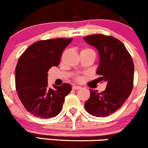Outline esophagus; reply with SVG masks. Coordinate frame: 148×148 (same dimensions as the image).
<instances>
[{"label":"esophagus","instance_id":"obj_1","mask_svg":"<svg viewBox=\"0 0 148 148\" xmlns=\"http://www.w3.org/2000/svg\"><path fill=\"white\" fill-rule=\"evenodd\" d=\"M72 88H73V89L74 90H78L81 88V86H73Z\"/></svg>","mask_w":148,"mask_h":148}]
</instances>
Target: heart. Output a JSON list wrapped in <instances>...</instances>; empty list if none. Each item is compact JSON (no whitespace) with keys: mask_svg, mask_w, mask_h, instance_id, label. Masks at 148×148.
Returning a JSON list of instances; mask_svg holds the SVG:
<instances>
[{"mask_svg":"<svg viewBox=\"0 0 148 148\" xmlns=\"http://www.w3.org/2000/svg\"><path fill=\"white\" fill-rule=\"evenodd\" d=\"M93 51V50H92V49H89V48H85V49H83L82 51ZM81 80H82V77L78 76V77H77V78H76V81H81Z\"/></svg>","mask_w":148,"mask_h":148,"instance_id":"obj_1","label":"heart"}]
</instances>
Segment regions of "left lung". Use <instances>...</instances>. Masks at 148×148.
<instances>
[{"label":"left lung","mask_w":148,"mask_h":148,"mask_svg":"<svg viewBox=\"0 0 148 148\" xmlns=\"http://www.w3.org/2000/svg\"><path fill=\"white\" fill-rule=\"evenodd\" d=\"M84 39L97 49L99 65L97 74L107 82L104 91L90 90L91 95L84 107L94 116L107 117L123 105L133 89V60L124 44L112 36L94 34Z\"/></svg>","instance_id":"obj_1"}]
</instances>
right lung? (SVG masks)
I'll return each mask as SVG.
<instances>
[{"label":"right lung","mask_w":148,"mask_h":148,"mask_svg":"<svg viewBox=\"0 0 148 148\" xmlns=\"http://www.w3.org/2000/svg\"><path fill=\"white\" fill-rule=\"evenodd\" d=\"M73 38L39 40L29 46L16 64L15 86L18 97L25 109L40 119L55 117L62 108L71 86H48L47 73L60 64L64 49Z\"/></svg>","instance_id":"add662e5"}]
</instances>
